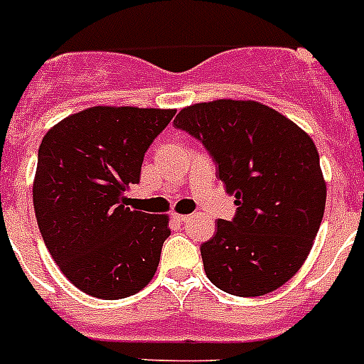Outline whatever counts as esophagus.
Instances as JSON below:
<instances>
[{"label": "esophagus", "instance_id": "obj_1", "mask_svg": "<svg viewBox=\"0 0 364 364\" xmlns=\"http://www.w3.org/2000/svg\"><path fill=\"white\" fill-rule=\"evenodd\" d=\"M191 218H192V214H178V213L173 214V220L181 221V223H183V221H188Z\"/></svg>", "mask_w": 364, "mask_h": 364}]
</instances>
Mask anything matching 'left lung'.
Instances as JSON below:
<instances>
[{"instance_id": "left-lung-1", "label": "left lung", "mask_w": 364, "mask_h": 364, "mask_svg": "<svg viewBox=\"0 0 364 364\" xmlns=\"http://www.w3.org/2000/svg\"><path fill=\"white\" fill-rule=\"evenodd\" d=\"M173 126L203 143L238 205L201 245L208 280L236 296L284 286L308 258L324 216L326 181L314 139L255 100L186 106Z\"/></svg>"}]
</instances>
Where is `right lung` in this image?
<instances>
[{"label":"right lung","mask_w":364,"mask_h":364,"mask_svg":"<svg viewBox=\"0 0 364 364\" xmlns=\"http://www.w3.org/2000/svg\"><path fill=\"white\" fill-rule=\"evenodd\" d=\"M176 109L95 106L73 113L38 148L33 203L53 260L91 296L141 291L157 271L170 236L166 214L126 207L144 154Z\"/></svg>","instance_id":"add662e5"}]
</instances>
